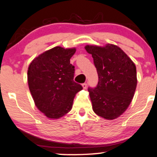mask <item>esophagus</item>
I'll return each instance as SVG.
<instances>
[{
	"label": "esophagus",
	"mask_w": 157,
	"mask_h": 157,
	"mask_svg": "<svg viewBox=\"0 0 157 157\" xmlns=\"http://www.w3.org/2000/svg\"><path fill=\"white\" fill-rule=\"evenodd\" d=\"M82 86L83 88L84 89H86L87 88V83H82Z\"/></svg>",
	"instance_id": "1"
}]
</instances>
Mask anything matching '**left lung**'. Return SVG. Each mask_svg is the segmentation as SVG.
<instances>
[{
  "instance_id": "8db88e82",
  "label": "left lung",
  "mask_w": 157,
  "mask_h": 157,
  "mask_svg": "<svg viewBox=\"0 0 157 157\" xmlns=\"http://www.w3.org/2000/svg\"><path fill=\"white\" fill-rule=\"evenodd\" d=\"M97 68L98 83L89 88L93 111L107 120L123 114L131 103L137 85L136 68L131 59L118 46L86 45Z\"/></svg>"
}]
</instances>
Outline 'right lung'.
<instances>
[{
  "label": "right lung",
  "instance_id": "right-lung-1",
  "mask_svg": "<svg viewBox=\"0 0 157 157\" xmlns=\"http://www.w3.org/2000/svg\"><path fill=\"white\" fill-rule=\"evenodd\" d=\"M75 52L76 48L57 46L39 55L29 65L27 81L33 99L51 119L70 112L75 94L82 89L74 81L75 66L70 63Z\"/></svg>",
  "mask_w": 157,
  "mask_h": 157
}]
</instances>
